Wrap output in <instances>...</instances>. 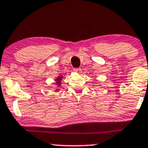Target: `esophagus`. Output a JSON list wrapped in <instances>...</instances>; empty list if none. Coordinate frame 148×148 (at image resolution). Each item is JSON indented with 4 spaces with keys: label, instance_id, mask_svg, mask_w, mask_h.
I'll list each match as a JSON object with an SVG mask.
<instances>
[{
    "label": "esophagus",
    "instance_id": "esophagus-1",
    "mask_svg": "<svg viewBox=\"0 0 148 148\" xmlns=\"http://www.w3.org/2000/svg\"><path fill=\"white\" fill-rule=\"evenodd\" d=\"M74 71L77 73L79 74L82 73V69H81L80 68H75V69H74Z\"/></svg>",
    "mask_w": 148,
    "mask_h": 148
}]
</instances>
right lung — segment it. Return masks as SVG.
Wrapping results in <instances>:
<instances>
[{
    "label": "right lung",
    "instance_id": "obj_1",
    "mask_svg": "<svg viewBox=\"0 0 148 148\" xmlns=\"http://www.w3.org/2000/svg\"><path fill=\"white\" fill-rule=\"evenodd\" d=\"M63 77L61 76V75H59L58 77H56V79H55L56 81V85H58V87L60 86V84H61V81H62V79ZM56 92H58V89H56V90H55Z\"/></svg>",
    "mask_w": 148,
    "mask_h": 148
}]
</instances>
